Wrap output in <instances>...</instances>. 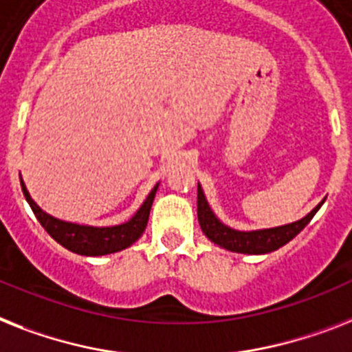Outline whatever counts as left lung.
Returning a JSON list of instances; mask_svg holds the SVG:
<instances>
[{"mask_svg": "<svg viewBox=\"0 0 352 352\" xmlns=\"http://www.w3.org/2000/svg\"><path fill=\"white\" fill-rule=\"evenodd\" d=\"M324 201L316 206L315 210L307 213L304 219H300L291 224L278 226V228H270V230H255V231H239L233 230L230 226L222 224L211 211L210 204L206 201L204 191L201 184L197 186V217L199 224L204 235L217 245H221L228 251L235 253H245V255H264L271 251L278 250L289 241H293L305 226L309 224L311 219L316 215V211L322 208Z\"/></svg>", "mask_w": 352, "mask_h": 352, "instance_id": "left-lung-1", "label": "left lung"}]
</instances>
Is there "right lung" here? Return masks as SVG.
Wrapping results in <instances>:
<instances>
[{
    "label": "right lung",
    "mask_w": 352,
    "mask_h": 352,
    "mask_svg": "<svg viewBox=\"0 0 352 352\" xmlns=\"http://www.w3.org/2000/svg\"><path fill=\"white\" fill-rule=\"evenodd\" d=\"M157 188H159V184L153 186V190L150 191L146 201L142 202L141 208L137 210L135 215L131 217L128 222L119 226H108V228H94V226L59 221L56 217L45 213L32 201V197H30L28 190L25 188V182L21 181L23 195H25L27 202L32 208L37 221L41 222L43 228L47 230L48 235L52 236L56 242H59L63 248H67V250L77 253V255L85 256L110 255V253L126 250L133 242L139 241L144 230H146L148 217H150V210L151 204H153V199H155Z\"/></svg>",
    "instance_id": "obj_1"
}]
</instances>
